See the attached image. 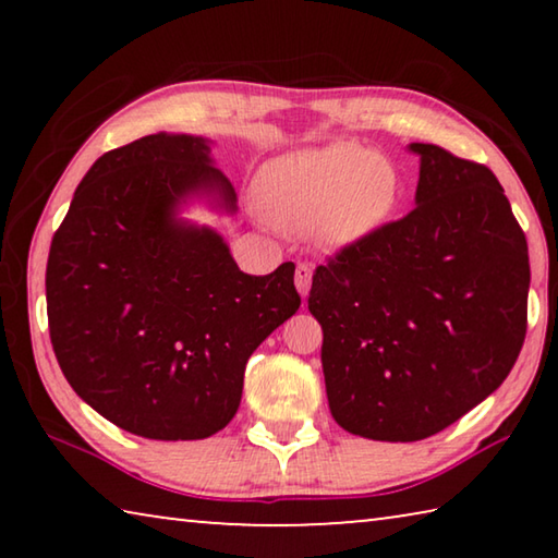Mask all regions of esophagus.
Here are the masks:
<instances>
[{
	"label": "esophagus",
	"instance_id": "esophagus-1",
	"mask_svg": "<svg viewBox=\"0 0 558 558\" xmlns=\"http://www.w3.org/2000/svg\"><path fill=\"white\" fill-rule=\"evenodd\" d=\"M310 286H313V268L307 266V263H298L295 268V288L302 298L310 292Z\"/></svg>",
	"mask_w": 558,
	"mask_h": 558
}]
</instances>
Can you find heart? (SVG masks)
I'll return each instance as SVG.
<instances>
[{
	"instance_id": "heart-1",
	"label": "heart",
	"mask_w": 558,
	"mask_h": 558,
	"mask_svg": "<svg viewBox=\"0 0 558 558\" xmlns=\"http://www.w3.org/2000/svg\"><path fill=\"white\" fill-rule=\"evenodd\" d=\"M401 182L386 159L356 143H332L278 157L260 169L258 209L290 233L344 251L374 239L393 219Z\"/></svg>"
}]
</instances>
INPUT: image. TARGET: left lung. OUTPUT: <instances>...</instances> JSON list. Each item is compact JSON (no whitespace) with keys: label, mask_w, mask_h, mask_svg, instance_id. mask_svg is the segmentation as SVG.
Listing matches in <instances>:
<instances>
[{"label":"left lung","mask_w":558,"mask_h":558,"mask_svg":"<svg viewBox=\"0 0 558 558\" xmlns=\"http://www.w3.org/2000/svg\"><path fill=\"white\" fill-rule=\"evenodd\" d=\"M415 209L313 276L332 418L369 440L436 436L507 379L524 344L529 253L485 165L438 145Z\"/></svg>","instance_id":"1"}]
</instances>
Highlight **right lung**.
I'll use <instances>...</instances> for the list:
<instances>
[{
  "label": "right lung",
  "instance_id": "obj_1",
  "mask_svg": "<svg viewBox=\"0 0 558 558\" xmlns=\"http://www.w3.org/2000/svg\"><path fill=\"white\" fill-rule=\"evenodd\" d=\"M192 202L235 214L206 137H140L96 159L56 231L46 310L73 391L118 428L202 440L239 411L248 356L298 313L295 266L239 270Z\"/></svg>",
  "mask_w": 558,
  "mask_h": 558
}]
</instances>
